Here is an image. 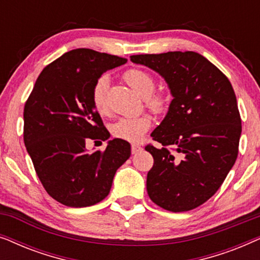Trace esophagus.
Segmentation results:
<instances>
[{
  "label": "esophagus",
  "mask_w": 260,
  "mask_h": 260,
  "mask_svg": "<svg viewBox=\"0 0 260 260\" xmlns=\"http://www.w3.org/2000/svg\"><path fill=\"white\" fill-rule=\"evenodd\" d=\"M141 150H142L141 145H138V144H133V145H131V152H133V154H136V152L141 151Z\"/></svg>",
  "instance_id": "1"
}]
</instances>
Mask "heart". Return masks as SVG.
<instances>
[{"label": "heart", "mask_w": 260, "mask_h": 260, "mask_svg": "<svg viewBox=\"0 0 260 260\" xmlns=\"http://www.w3.org/2000/svg\"><path fill=\"white\" fill-rule=\"evenodd\" d=\"M123 79L134 88L137 93L143 95L145 104L150 110L161 113L169 104V97L166 92L155 91V78L148 71L133 67L123 73ZM109 79L108 77H99L92 87L91 101L95 111L101 115L108 112L106 94H108ZM152 125V117L150 115H140L135 117L120 118L111 127L112 135L120 140L127 142H138Z\"/></svg>", "instance_id": "obj_1"}]
</instances>
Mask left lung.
<instances>
[{
  "instance_id": "1",
  "label": "left lung",
  "mask_w": 260,
  "mask_h": 260,
  "mask_svg": "<svg viewBox=\"0 0 260 260\" xmlns=\"http://www.w3.org/2000/svg\"><path fill=\"white\" fill-rule=\"evenodd\" d=\"M169 85L174 99L148 144L154 157L148 172L151 201L170 212H187L216 193L239 150L241 118L229 78L197 52L131 55Z\"/></svg>"
}]
</instances>
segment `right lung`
<instances>
[{"mask_svg": "<svg viewBox=\"0 0 260 260\" xmlns=\"http://www.w3.org/2000/svg\"><path fill=\"white\" fill-rule=\"evenodd\" d=\"M125 62L93 49H72L42 70L24 104V145L42 186L60 204L87 207L104 200L116 170L130 157V144L120 138L103 151L85 148L88 140L110 136L92 105V87Z\"/></svg>", "mask_w": 260, "mask_h": 260, "instance_id": "add662e5", "label": "right lung"}]
</instances>
